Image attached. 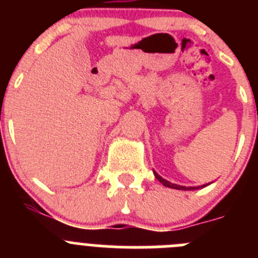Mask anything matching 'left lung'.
Wrapping results in <instances>:
<instances>
[{"instance_id": "1", "label": "left lung", "mask_w": 258, "mask_h": 258, "mask_svg": "<svg viewBox=\"0 0 258 258\" xmlns=\"http://www.w3.org/2000/svg\"><path fill=\"white\" fill-rule=\"evenodd\" d=\"M154 174L155 177H156V179L160 183H163L165 187H170V188H175V190H183V191H192V190H199V188H203L206 187V186H208V184L211 183H207V184H202V186H197V187H186V186H181V184H175V183H172V182L166 181V179H164L161 175L157 174L156 172L154 170Z\"/></svg>"}]
</instances>
